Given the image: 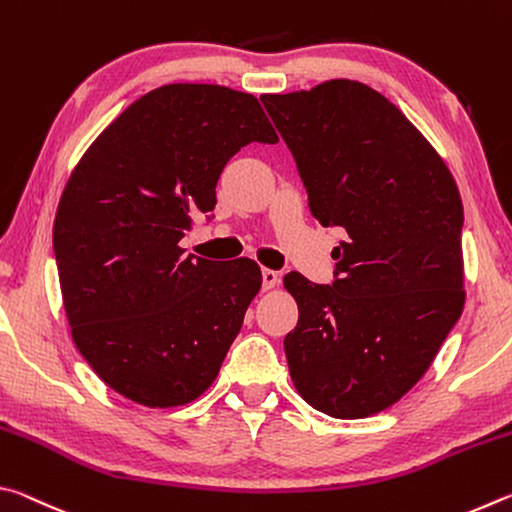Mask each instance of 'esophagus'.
<instances>
[{
	"instance_id": "esophagus-1",
	"label": "esophagus",
	"mask_w": 512,
	"mask_h": 512,
	"mask_svg": "<svg viewBox=\"0 0 512 512\" xmlns=\"http://www.w3.org/2000/svg\"><path fill=\"white\" fill-rule=\"evenodd\" d=\"M280 284V273L277 271H271V268H264L262 271V287L264 289H273Z\"/></svg>"
}]
</instances>
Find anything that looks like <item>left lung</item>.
I'll return each mask as SVG.
<instances>
[{"label":"left lung","mask_w":512,"mask_h":512,"mask_svg":"<svg viewBox=\"0 0 512 512\" xmlns=\"http://www.w3.org/2000/svg\"><path fill=\"white\" fill-rule=\"evenodd\" d=\"M309 210L348 232L334 282L291 271L284 336L298 393L332 418H368L418 384L463 314V203L443 158L384 94L334 79L264 94Z\"/></svg>","instance_id":"obj_1"}]
</instances>
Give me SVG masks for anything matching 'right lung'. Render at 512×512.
<instances>
[{"label":"right lung","instance_id":"1","mask_svg":"<svg viewBox=\"0 0 512 512\" xmlns=\"http://www.w3.org/2000/svg\"><path fill=\"white\" fill-rule=\"evenodd\" d=\"M277 133L253 94L171 83L131 103L76 164L54 253L72 339L119 395L151 409L196 400L219 375L262 271L185 257L228 160Z\"/></svg>","mask_w":512,"mask_h":512}]
</instances>
